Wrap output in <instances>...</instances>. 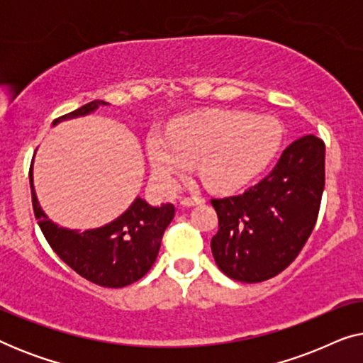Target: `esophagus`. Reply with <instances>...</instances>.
I'll list each match as a JSON object with an SVG mask.
<instances>
[{"mask_svg":"<svg viewBox=\"0 0 363 363\" xmlns=\"http://www.w3.org/2000/svg\"><path fill=\"white\" fill-rule=\"evenodd\" d=\"M205 200H203L201 196H191V198H183L182 200V205L190 208V206H195V205H200V203H203Z\"/></svg>","mask_w":363,"mask_h":363,"instance_id":"34e87169","label":"esophagus"}]
</instances>
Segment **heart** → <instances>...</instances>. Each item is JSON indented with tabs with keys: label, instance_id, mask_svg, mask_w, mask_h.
I'll use <instances>...</instances> for the list:
<instances>
[{
	"label": "heart",
	"instance_id": "obj_1",
	"mask_svg": "<svg viewBox=\"0 0 363 363\" xmlns=\"http://www.w3.org/2000/svg\"><path fill=\"white\" fill-rule=\"evenodd\" d=\"M282 127L271 116L240 111H208L183 117L170 133L150 132L147 155L152 178L163 191L196 163L211 190L233 191L259 175L279 150Z\"/></svg>",
	"mask_w": 363,
	"mask_h": 363
}]
</instances>
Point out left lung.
<instances>
[{
  "instance_id": "8db88e82",
  "label": "left lung",
  "mask_w": 363,
  "mask_h": 363,
  "mask_svg": "<svg viewBox=\"0 0 363 363\" xmlns=\"http://www.w3.org/2000/svg\"><path fill=\"white\" fill-rule=\"evenodd\" d=\"M325 185V145L304 135L282 152L269 175L242 195L211 200L216 264L231 279L262 282L296 259L314 230Z\"/></svg>"
}]
</instances>
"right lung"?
Instances as JSON below:
<instances>
[{"label": "right lung", "instance_id": "obj_1", "mask_svg": "<svg viewBox=\"0 0 363 363\" xmlns=\"http://www.w3.org/2000/svg\"><path fill=\"white\" fill-rule=\"evenodd\" d=\"M107 106L104 101H92L77 111L57 117L52 125L67 118L87 116L96 108ZM33 210L44 238L54 252L84 279L102 287H125L142 279L150 271L162 245V236L175 216V206L148 205L142 198L128 206L117 220L96 230H67L49 220L39 206L33 185V167L29 170Z\"/></svg>", "mask_w": 363, "mask_h": 363}]
</instances>
